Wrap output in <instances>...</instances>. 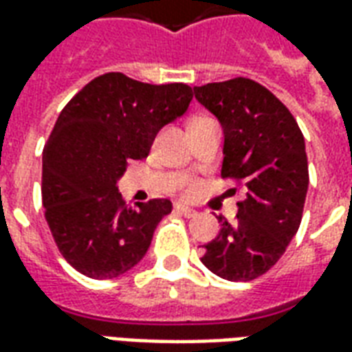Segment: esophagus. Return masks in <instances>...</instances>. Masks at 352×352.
<instances>
[{"mask_svg":"<svg viewBox=\"0 0 352 352\" xmlns=\"http://www.w3.org/2000/svg\"><path fill=\"white\" fill-rule=\"evenodd\" d=\"M175 213L179 214H183V217H196V211L194 209H190V207H186V206H181V204H177L175 206Z\"/></svg>","mask_w":352,"mask_h":352,"instance_id":"1","label":"esophagus"}]
</instances>
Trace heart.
I'll return each instance as SVG.
<instances>
[{"label":"heart","instance_id":"1","mask_svg":"<svg viewBox=\"0 0 352 352\" xmlns=\"http://www.w3.org/2000/svg\"><path fill=\"white\" fill-rule=\"evenodd\" d=\"M199 120H201V118H199ZM192 192H194V184H192V186H188V190H186V194H192Z\"/></svg>","mask_w":352,"mask_h":352}]
</instances>
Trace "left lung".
<instances>
[{"label": "left lung", "mask_w": 352, "mask_h": 352, "mask_svg": "<svg viewBox=\"0 0 352 352\" xmlns=\"http://www.w3.org/2000/svg\"><path fill=\"white\" fill-rule=\"evenodd\" d=\"M194 96L224 131L221 175L245 190L236 224L219 217L201 262L222 279L252 280L277 264L300 228L309 186L305 141L292 113L254 80L209 82Z\"/></svg>", "instance_id": "left-lung-1"}]
</instances>
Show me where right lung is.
Returning <instances> with one entry per match:
<instances>
[{
	"mask_svg": "<svg viewBox=\"0 0 352 352\" xmlns=\"http://www.w3.org/2000/svg\"><path fill=\"white\" fill-rule=\"evenodd\" d=\"M192 96L183 82L105 73L60 113L43 151V207L62 256L79 273L113 279L143 260L171 201L126 206L116 183L128 162L146 158L156 133L186 113Z\"/></svg>",
	"mask_w": 352,
	"mask_h": 352,
	"instance_id": "right-lung-1",
	"label": "right lung"
}]
</instances>
